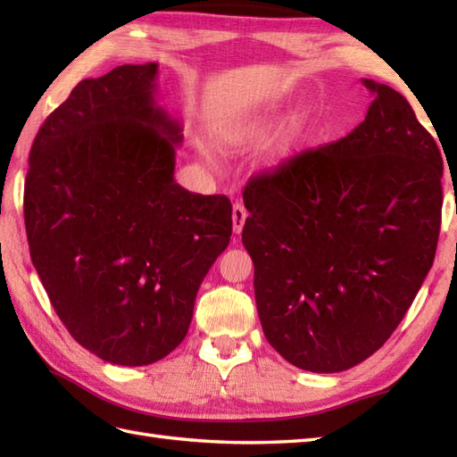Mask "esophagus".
<instances>
[{
	"label": "esophagus",
	"instance_id": "34e87169",
	"mask_svg": "<svg viewBox=\"0 0 457 457\" xmlns=\"http://www.w3.org/2000/svg\"><path fill=\"white\" fill-rule=\"evenodd\" d=\"M245 220H247V210L241 202H236L234 208H231V223H234V234L239 236L241 231H244L245 226Z\"/></svg>",
	"mask_w": 457,
	"mask_h": 457
}]
</instances>
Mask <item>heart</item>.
Masks as SVG:
<instances>
[{
    "mask_svg": "<svg viewBox=\"0 0 457 457\" xmlns=\"http://www.w3.org/2000/svg\"><path fill=\"white\" fill-rule=\"evenodd\" d=\"M306 123H308V115L306 113L295 115V118L287 123V128L280 131L273 151L277 154H285V153H288L290 149H293L295 145L298 143V139L303 137V133L306 129ZM267 128H269V125H257L255 135H265Z\"/></svg>",
    "mask_w": 457,
    "mask_h": 457,
    "instance_id": "b5f03b06",
    "label": "heart"
}]
</instances>
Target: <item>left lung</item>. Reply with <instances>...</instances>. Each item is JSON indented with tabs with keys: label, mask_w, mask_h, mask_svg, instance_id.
I'll return each instance as SVG.
<instances>
[{
	"label": "left lung",
	"mask_w": 457,
	"mask_h": 457,
	"mask_svg": "<svg viewBox=\"0 0 457 457\" xmlns=\"http://www.w3.org/2000/svg\"><path fill=\"white\" fill-rule=\"evenodd\" d=\"M339 141L247 182L244 245L267 342L304 371L337 373L401 324L434 263L438 145L391 86Z\"/></svg>",
	"instance_id": "obj_1"
}]
</instances>
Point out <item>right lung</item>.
<instances>
[{
	"instance_id": "obj_1",
	"label": "right lung",
	"mask_w": 457,
	"mask_h": 457,
	"mask_svg": "<svg viewBox=\"0 0 457 457\" xmlns=\"http://www.w3.org/2000/svg\"><path fill=\"white\" fill-rule=\"evenodd\" d=\"M159 64L86 79L29 153L31 261L71 336L113 365L159 361L188 332L229 244L231 202L174 180L180 123L154 100Z\"/></svg>"
}]
</instances>
